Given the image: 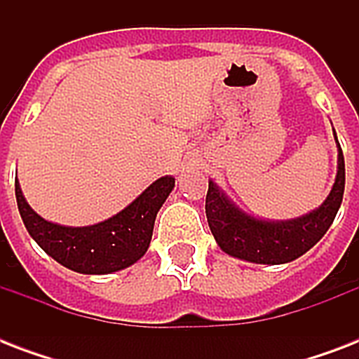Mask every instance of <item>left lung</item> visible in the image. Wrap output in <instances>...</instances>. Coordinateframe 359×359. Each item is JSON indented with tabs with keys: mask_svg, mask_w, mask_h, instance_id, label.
<instances>
[{
	"mask_svg": "<svg viewBox=\"0 0 359 359\" xmlns=\"http://www.w3.org/2000/svg\"><path fill=\"white\" fill-rule=\"evenodd\" d=\"M337 143V175L318 208L292 219H262L244 212L212 179L205 210L214 238L227 255L255 264H285L309 251L334 224L345 191V158Z\"/></svg>",
	"mask_w": 359,
	"mask_h": 359,
	"instance_id": "obj_1",
	"label": "left lung"
}]
</instances>
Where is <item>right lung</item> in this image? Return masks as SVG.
I'll return each mask as SVG.
<instances>
[{"label":"right lung","instance_id":"right-lung-1","mask_svg":"<svg viewBox=\"0 0 359 359\" xmlns=\"http://www.w3.org/2000/svg\"><path fill=\"white\" fill-rule=\"evenodd\" d=\"M173 188L175 177H160L111 218L86 227H69L39 216L25 201L18 179L14 180L20 216L31 238L59 264L89 276L119 272L145 255L158 210Z\"/></svg>","mask_w":359,"mask_h":359}]
</instances>
